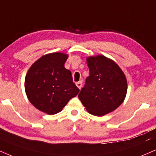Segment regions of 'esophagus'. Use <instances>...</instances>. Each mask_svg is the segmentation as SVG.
Masks as SVG:
<instances>
[{
	"label": "esophagus",
	"instance_id": "esophagus-1",
	"mask_svg": "<svg viewBox=\"0 0 156 156\" xmlns=\"http://www.w3.org/2000/svg\"><path fill=\"white\" fill-rule=\"evenodd\" d=\"M76 86L78 87L79 89H81V87H82V82H81V81H78V82L76 83Z\"/></svg>",
	"mask_w": 156,
	"mask_h": 156
}]
</instances>
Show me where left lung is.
<instances>
[{
  "mask_svg": "<svg viewBox=\"0 0 156 156\" xmlns=\"http://www.w3.org/2000/svg\"><path fill=\"white\" fill-rule=\"evenodd\" d=\"M90 75L78 98L90 114L104 116L123 102L127 93V80L114 60L102 56L87 58Z\"/></svg>",
  "mask_w": 156,
  "mask_h": 156,
  "instance_id": "left-lung-1",
  "label": "left lung"
}]
</instances>
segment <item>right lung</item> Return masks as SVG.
I'll return each instance as SVG.
<instances>
[{"label":"right lung","mask_w":156,"mask_h":156,"mask_svg":"<svg viewBox=\"0 0 156 156\" xmlns=\"http://www.w3.org/2000/svg\"><path fill=\"white\" fill-rule=\"evenodd\" d=\"M68 55L60 52L43 55L27 71L24 88L27 99L49 115L60 112L79 93L72 73L64 67Z\"/></svg>","instance_id":"1"}]
</instances>
